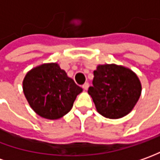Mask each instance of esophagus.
Returning a JSON list of instances; mask_svg holds the SVG:
<instances>
[{"label": "esophagus", "instance_id": "obj_1", "mask_svg": "<svg viewBox=\"0 0 160 160\" xmlns=\"http://www.w3.org/2000/svg\"><path fill=\"white\" fill-rule=\"evenodd\" d=\"M88 88H89V83H88V82H85V83L82 85V89H83L84 91H87Z\"/></svg>", "mask_w": 160, "mask_h": 160}]
</instances>
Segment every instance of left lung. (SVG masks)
<instances>
[{
  "label": "left lung",
  "mask_w": 160,
  "mask_h": 160,
  "mask_svg": "<svg viewBox=\"0 0 160 160\" xmlns=\"http://www.w3.org/2000/svg\"><path fill=\"white\" fill-rule=\"evenodd\" d=\"M93 75V86L89 88L88 93L98 113L109 119H120L132 111L142 92L136 73L112 63L98 65Z\"/></svg>",
  "instance_id": "8db88e82"
}]
</instances>
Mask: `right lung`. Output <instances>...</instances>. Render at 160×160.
Wrapping results in <instances>:
<instances>
[{
    "mask_svg": "<svg viewBox=\"0 0 160 160\" xmlns=\"http://www.w3.org/2000/svg\"><path fill=\"white\" fill-rule=\"evenodd\" d=\"M22 91L30 107L40 117L57 120L71 110L82 89L56 62L43 63L29 70Z\"/></svg>",
    "mask_w": 160,
    "mask_h": 160,
    "instance_id": "obj_1",
    "label": "right lung"
}]
</instances>
